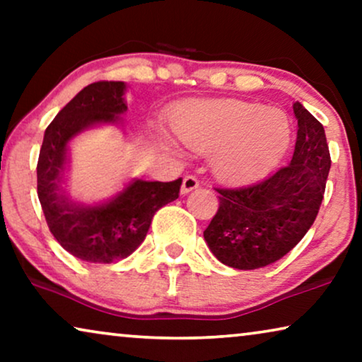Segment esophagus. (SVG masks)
Wrapping results in <instances>:
<instances>
[{
    "label": "esophagus",
    "mask_w": 362,
    "mask_h": 362,
    "mask_svg": "<svg viewBox=\"0 0 362 362\" xmlns=\"http://www.w3.org/2000/svg\"><path fill=\"white\" fill-rule=\"evenodd\" d=\"M199 186V180L194 176H186L185 180H182V185H181V192L182 194H187V192H191L192 189H196V187Z\"/></svg>",
    "instance_id": "1"
}]
</instances>
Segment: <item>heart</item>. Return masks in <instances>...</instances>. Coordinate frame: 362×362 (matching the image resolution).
<instances>
[{
	"mask_svg": "<svg viewBox=\"0 0 362 362\" xmlns=\"http://www.w3.org/2000/svg\"><path fill=\"white\" fill-rule=\"evenodd\" d=\"M173 127L192 151L214 153V173L234 185L270 173L291 141V125L284 112L242 100L191 103L176 113Z\"/></svg>",
	"mask_w": 362,
	"mask_h": 362,
	"instance_id": "1",
	"label": "heart"
}]
</instances>
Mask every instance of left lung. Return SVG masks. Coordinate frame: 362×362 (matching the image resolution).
<instances>
[{"label":"left lung","mask_w":362,"mask_h":362,"mask_svg":"<svg viewBox=\"0 0 362 362\" xmlns=\"http://www.w3.org/2000/svg\"><path fill=\"white\" fill-rule=\"evenodd\" d=\"M293 158L265 180L216 187L219 209L204 230L216 259L237 270H255L285 257L318 216L331 168L325 128L300 102Z\"/></svg>","instance_id":"8db88e82"}]
</instances>
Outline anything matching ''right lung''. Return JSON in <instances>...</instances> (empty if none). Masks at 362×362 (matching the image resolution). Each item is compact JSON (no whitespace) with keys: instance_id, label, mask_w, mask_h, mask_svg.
<instances>
[{"instance_id":"add662e5","label":"right lung","mask_w":362,"mask_h":362,"mask_svg":"<svg viewBox=\"0 0 362 362\" xmlns=\"http://www.w3.org/2000/svg\"><path fill=\"white\" fill-rule=\"evenodd\" d=\"M125 83L93 82L82 88L49 123L37 160V197L49 230L77 259L112 264L136 250L145 240L160 207L180 196L182 180L135 181L108 204L76 206L59 191L67 160V143L93 123L117 122L127 110Z\"/></svg>"}]
</instances>
